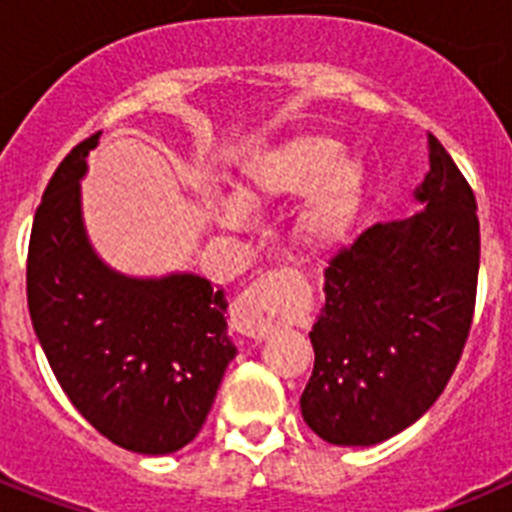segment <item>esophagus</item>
Listing matches in <instances>:
<instances>
[{"mask_svg":"<svg viewBox=\"0 0 512 512\" xmlns=\"http://www.w3.org/2000/svg\"><path fill=\"white\" fill-rule=\"evenodd\" d=\"M287 307L289 295L284 287V274L266 271L238 297L233 315L235 328L241 330L243 336L264 341L282 325Z\"/></svg>","mask_w":512,"mask_h":512,"instance_id":"1","label":"esophagus"}]
</instances>
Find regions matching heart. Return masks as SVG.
<instances>
[{
	"label": "heart",
	"mask_w": 512,
	"mask_h": 512,
	"mask_svg": "<svg viewBox=\"0 0 512 512\" xmlns=\"http://www.w3.org/2000/svg\"><path fill=\"white\" fill-rule=\"evenodd\" d=\"M364 166L343 153L328 133H300L251 156L238 171L233 197H215L212 217L223 228H243L246 210L302 200L295 238L305 251H333L351 238L364 210Z\"/></svg>",
	"instance_id": "heart-1"
}]
</instances>
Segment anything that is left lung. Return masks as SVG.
<instances>
[{
  "instance_id": "obj_1",
  "label": "left lung",
  "mask_w": 512,
  "mask_h": 512,
  "mask_svg": "<svg viewBox=\"0 0 512 512\" xmlns=\"http://www.w3.org/2000/svg\"><path fill=\"white\" fill-rule=\"evenodd\" d=\"M418 212L366 228L325 269L312 325L315 366L302 418L333 446H374L431 408L454 374L474 315L477 202L428 135Z\"/></svg>"
}]
</instances>
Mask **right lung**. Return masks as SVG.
<instances>
[{"mask_svg": "<svg viewBox=\"0 0 512 512\" xmlns=\"http://www.w3.org/2000/svg\"><path fill=\"white\" fill-rule=\"evenodd\" d=\"M99 135L63 158L35 212L30 320L61 390L104 438L135 454H174L200 433L238 354L228 302L192 271L143 279L99 259L79 184Z\"/></svg>", "mask_w": 512, "mask_h": 512, "instance_id": "obj_1", "label": "right lung"}]
</instances>
